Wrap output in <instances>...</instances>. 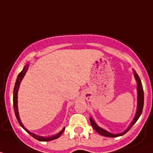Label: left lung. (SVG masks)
<instances>
[{"label":"left lung","instance_id":"obj_1","mask_svg":"<svg viewBox=\"0 0 153 153\" xmlns=\"http://www.w3.org/2000/svg\"><path fill=\"white\" fill-rule=\"evenodd\" d=\"M133 74H134V77L135 79V81L137 82V108H136V112H135V114L134 118H133V121L131 122V123L130 124V125L128 126L127 129L124 130V132L121 133H118V134H113V133H110L108 130H105V129L102 128L100 126L98 125L95 122V121L92 119V118H90V122H91V125L94 127V130L97 132L98 133H100V135H104V136L107 137H111V138H114V137H118L121 136V135L125 134L127 132L129 131L130 128L134 125V124L137 122V120L138 119V118L141 116V113H142L143 107H144V91H143V87L142 85H141V79H140L139 76L137 74V73L135 72L134 69H133Z\"/></svg>","mask_w":153,"mask_h":153}]
</instances>
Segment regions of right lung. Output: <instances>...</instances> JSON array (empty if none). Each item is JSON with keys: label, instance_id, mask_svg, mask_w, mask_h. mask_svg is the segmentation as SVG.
<instances>
[{"label": "right lung", "instance_id": "add662e5", "mask_svg": "<svg viewBox=\"0 0 153 153\" xmlns=\"http://www.w3.org/2000/svg\"><path fill=\"white\" fill-rule=\"evenodd\" d=\"M28 68H29V63H27L24 66V67H23V69L18 74V77H17L16 82H15V88H14V91H13V106H14V111H15V116H16V118L17 119H18L20 125L21 126V127H23V128L24 129V130H26L29 135H31V136H32L33 138H35V139L38 140V141H51V140H54L56 139V138H59V137L62 135V133H63L64 130H65V127H63V129H62L59 133H58L56 135H51V136H48V137L41 136V135L34 134V133L30 132L29 130H27V129L23 126V124L21 122V120H20V116H19V112H18V90H19V87H20V82H21L22 79H23V77H24L25 74H26V71H28Z\"/></svg>", "mask_w": 153, "mask_h": 153}]
</instances>
